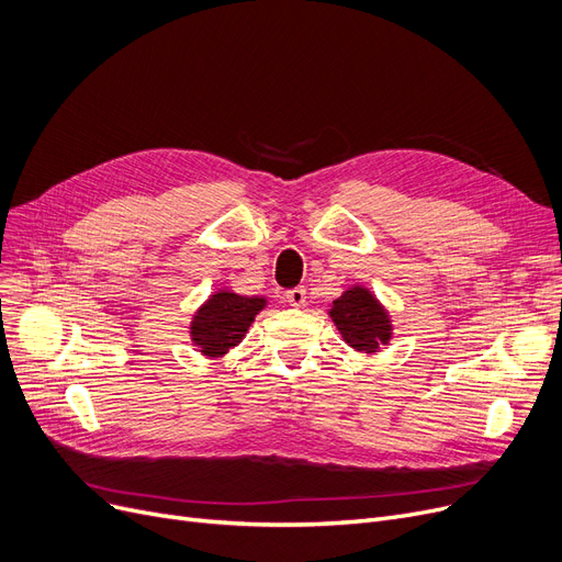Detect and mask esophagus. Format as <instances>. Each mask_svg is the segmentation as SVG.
I'll return each instance as SVG.
<instances>
[{"mask_svg": "<svg viewBox=\"0 0 562 562\" xmlns=\"http://www.w3.org/2000/svg\"><path fill=\"white\" fill-rule=\"evenodd\" d=\"M285 302L290 306H304L306 304V288L297 285V288H290L285 290Z\"/></svg>", "mask_w": 562, "mask_h": 562, "instance_id": "34e87169", "label": "esophagus"}]
</instances>
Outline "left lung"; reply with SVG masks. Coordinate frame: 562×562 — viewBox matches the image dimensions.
Instances as JSON below:
<instances>
[{
    "instance_id": "8db88e82",
    "label": "left lung",
    "mask_w": 562,
    "mask_h": 562,
    "mask_svg": "<svg viewBox=\"0 0 562 562\" xmlns=\"http://www.w3.org/2000/svg\"><path fill=\"white\" fill-rule=\"evenodd\" d=\"M340 336L359 352H375L391 338V323L380 302L366 288L342 292L329 311Z\"/></svg>"
}]
</instances>
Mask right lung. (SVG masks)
<instances>
[{"instance_id": "1", "label": "right lung", "mask_w": 562, "mask_h": 562, "mask_svg": "<svg viewBox=\"0 0 562 562\" xmlns=\"http://www.w3.org/2000/svg\"><path fill=\"white\" fill-rule=\"evenodd\" d=\"M260 308H265L262 297H245L222 290L194 315L192 340L205 357H222L245 338Z\"/></svg>"}]
</instances>
